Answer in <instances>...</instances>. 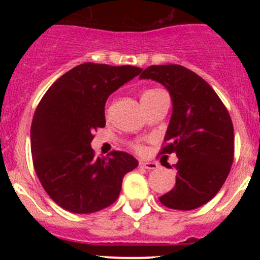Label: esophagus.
Returning a JSON list of instances; mask_svg holds the SVG:
<instances>
[{"label": "esophagus", "mask_w": 260, "mask_h": 260, "mask_svg": "<svg viewBox=\"0 0 260 260\" xmlns=\"http://www.w3.org/2000/svg\"><path fill=\"white\" fill-rule=\"evenodd\" d=\"M140 167L143 170H157L158 169V165L156 162H149V161H141Z\"/></svg>", "instance_id": "34e87169"}]
</instances>
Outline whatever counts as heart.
Returning a JSON list of instances; mask_svg holds the SVG:
<instances>
[{
	"label": "heart",
	"instance_id": "1",
	"mask_svg": "<svg viewBox=\"0 0 260 260\" xmlns=\"http://www.w3.org/2000/svg\"><path fill=\"white\" fill-rule=\"evenodd\" d=\"M158 91H159V90H154V89H152V90H147V91H145V93H143L142 96L152 95V94H156V93H158Z\"/></svg>",
	"mask_w": 260,
	"mask_h": 260
}]
</instances>
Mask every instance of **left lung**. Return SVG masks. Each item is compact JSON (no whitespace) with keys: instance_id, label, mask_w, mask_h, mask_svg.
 Masks as SVG:
<instances>
[{"instance_id":"8db88e82","label":"left lung","mask_w":260,"mask_h":260,"mask_svg":"<svg viewBox=\"0 0 260 260\" xmlns=\"http://www.w3.org/2000/svg\"><path fill=\"white\" fill-rule=\"evenodd\" d=\"M140 79H151L169 90L172 115L162 154L176 153V185L159 198L176 210H193L221 188L234 159V128L214 89L190 69L176 64L151 65Z\"/></svg>"}]
</instances>
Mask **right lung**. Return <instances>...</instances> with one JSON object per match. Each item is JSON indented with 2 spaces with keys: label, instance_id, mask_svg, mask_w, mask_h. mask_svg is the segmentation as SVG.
I'll use <instances>...</instances> for the list:
<instances>
[{
  "label": "right lung",
  "instance_id": "1",
  "mask_svg": "<svg viewBox=\"0 0 260 260\" xmlns=\"http://www.w3.org/2000/svg\"><path fill=\"white\" fill-rule=\"evenodd\" d=\"M142 72L141 68L84 62L55 81L36 108L31 153L41 185L59 206L91 214L118 199L127 172L138 161L127 152L94 157L93 132L106 125L108 96Z\"/></svg>",
  "mask_w": 260,
  "mask_h": 260
}]
</instances>
